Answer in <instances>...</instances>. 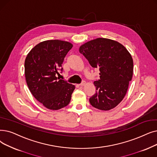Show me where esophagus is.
<instances>
[{"mask_svg": "<svg viewBox=\"0 0 157 157\" xmlns=\"http://www.w3.org/2000/svg\"><path fill=\"white\" fill-rule=\"evenodd\" d=\"M85 85V81H83L82 82H81L80 84H79V86H84Z\"/></svg>", "mask_w": 157, "mask_h": 157, "instance_id": "obj_1", "label": "esophagus"}]
</instances>
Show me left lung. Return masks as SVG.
I'll use <instances>...</instances> for the list:
<instances>
[{
  "label": "left lung",
  "mask_w": 157,
  "mask_h": 157,
  "mask_svg": "<svg viewBox=\"0 0 157 157\" xmlns=\"http://www.w3.org/2000/svg\"><path fill=\"white\" fill-rule=\"evenodd\" d=\"M90 65L99 69V79L94 81L96 92L89 99L95 108L109 110L119 105L132 80L133 62L131 54L120 43L99 38L79 48Z\"/></svg>",
  "instance_id": "1"
}]
</instances>
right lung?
Returning <instances> with one entry per match:
<instances>
[{
    "mask_svg": "<svg viewBox=\"0 0 157 157\" xmlns=\"http://www.w3.org/2000/svg\"><path fill=\"white\" fill-rule=\"evenodd\" d=\"M72 44L59 40H46L37 44L27 56L25 76L35 99L47 108L56 110L69 104L75 86L57 78L62 64Z\"/></svg>",
    "mask_w": 157,
    "mask_h": 157,
    "instance_id": "obj_1",
    "label": "right lung"
}]
</instances>
